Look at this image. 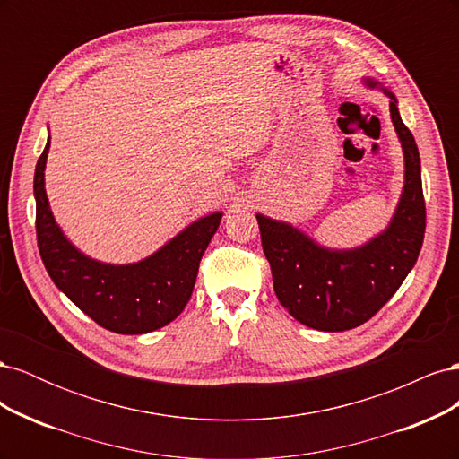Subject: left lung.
I'll return each instance as SVG.
<instances>
[{
	"mask_svg": "<svg viewBox=\"0 0 459 459\" xmlns=\"http://www.w3.org/2000/svg\"><path fill=\"white\" fill-rule=\"evenodd\" d=\"M362 82L391 100V120L404 155V186L385 230L358 247L333 248L289 221L256 214L277 300L297 322L317 331L354 329L377 314L415 266L425 235L418 145L400 118L396 95L371 76Z\"/></svg>",
	"mask_w": 459,
	"mask_h": 459,
	"instance_id": "8db88e82",
	"label": "left lung"
}]
</instances>
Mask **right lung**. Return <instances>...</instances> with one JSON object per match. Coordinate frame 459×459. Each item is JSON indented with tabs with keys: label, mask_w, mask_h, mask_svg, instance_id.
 <instances>
[{
	"label": "right lung",
	"mask_w": 459,
	"mask_h": 459,
	"mask_svg": "<svg viewBox=\"0 0 459 459\" xmlns=\"http://www.w3.org/2000/svg\"><path fill=\"white\" fill-rule=\"evenodd\" d=\"M49 145L51 137L36 164L34 199L39 255L53 283L95 324L120 335H142L169 325L191 299L199 262L224 212L197 218L137 262L91 258L66 238L53 216L46 193Z\"/></svg>",
	"instance_id": "1"
}]
</instances>
